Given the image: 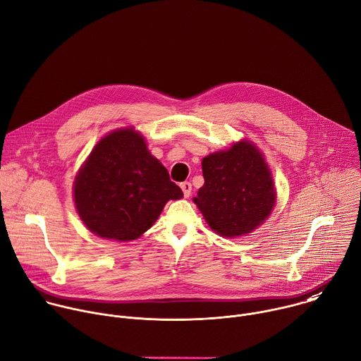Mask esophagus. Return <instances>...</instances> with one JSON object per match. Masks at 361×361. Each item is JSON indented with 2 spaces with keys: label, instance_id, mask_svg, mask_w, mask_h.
<instances>
[{
  "label": "esophagus",
  "instance_id": "obj_1",
  "mask_svg": "<svg viewBox=\"0 0 361 361\" xmlns=\"http://www.w3.org/2000/svg\"><path fill=\"white\" fill-rule=\"evenodd\" d=\"M180 187H181V190H183V192H184V197L188 198V197L191 195V192H192V185H191V183H190V181H184V183L180 184Z\"/></svg>",
  "mask_w": 361,
  "mask_h": 361
}]
</instances>
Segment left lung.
Wrapping results in <instances>:
<instances>
[{"instance_id": "obj_1", "label": "left lung", "mask_w": 361, "mask_h": 361, "mask_svg": "<svg viewBox=\"0 0 361 361\" xmlns=\"http://www.w3.org/2000/svg\"><path fill=\"white\" fill-rule=\"evenodd\" d=\"M202 176L205 183L194 202L221 236L252 232L275 207L272 174L262 153L248 140L204 157Z\"/></svg>"}]
</instances>
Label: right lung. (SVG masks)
Masks as SVG:
<instances>
[{
  "label": "right lung",
  "mask_w": 361,
  "mask_h": 361,
  "mask_svg": "<svg viewBox=\"0 0 361 361\" xmlns=\"http://www.w3.org/2000/svg\"><path fill=\"white\" fill-rule=\"evenodd\" d=\"M181 197V188L133 128L104 136L73 184L75 205L86 228L100 238L122 243L145 233L166 202Z\"/></svg>",
  "instance_id": "right-lung-1"
}]
</instances>
